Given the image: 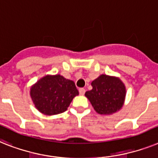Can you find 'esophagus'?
<instances>
[{"label":"esophagus","mask_w":158,"mask_h":158,"mask_svg":"<svg viewBox=\"0 0 158 158\" xmlns=\"http://www.w3.org/2000/svg\"><path fill=\"white\" fill-rule=\"evenodd\" d=\"M79 92L80 95H84V93H85V89L84 88H79Z\"/></svg>","instance_id":"esophagus-1"}]
</instances>
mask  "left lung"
<instances>
[{
	"instance_id": "1",
	"label": "left lung",
	"mask_w": 158,
	"mask_h": 158,
	"mask_svg": "<svg viewBox=\"0 0 158 158\" xmlns=\"http://www.w3.org/2000/svg\"><path fill=\"white\" fill-rule=\"evenodd\" d=\"M91 84L92 89L85 92V97L97 114L110 115L123 108L127 90L118 77L101 75Z\"/></svg>"
}]
</instances>
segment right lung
Returning a JSON list of instances; mask_svg holds the SVG:
<instances>
[{
	"label": "right lung",
	"mask_w": 158,
	"mask_h": 158,
	"mask_svg": "<svg viewBox=\"0 0 158 158\" xmlns=\"http://www.w3.org/2000/svg\"><path fill=\"white\" fill-rule=\"evenodd\" d=\"M79 95L75 82L61 75L42 77L30 88L35 107L44 115H55L67 110L73 98Z\"/></svg>",
	"instance_id": "add662e5"
}]
</instances>
